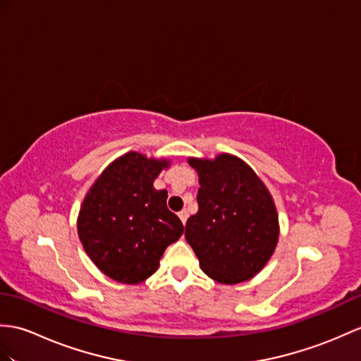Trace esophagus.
Segmentation results:
<instances>
[{"instance_id": "1", "label": "esophagus", "mask_w": 361, "mask_h": 361, "mask_svg": "<svg viewBox=\"0 0 361 361\" xmlns=\"http://www.w3.org/2000/svg\"><path fill=\"white\" fill-rule=\"evenodd\" d=\"M178 216H180L181 223L186 224V221H188V212L186 211H181V212H178Z\"/></svg>"}]
</instances>
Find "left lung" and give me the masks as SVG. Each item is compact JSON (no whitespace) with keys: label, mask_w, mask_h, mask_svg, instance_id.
I'll use <instances>...</instances> for the list:
<instances>
[{"label":"left lung","mask_w":361,"mask_h":361,"mask_svg":"<svg viewBox=\"0 0 361 361\" xmlns=\"http://www.w3.org/2000/svg\"><path fill=\"white\" fill-rule=\"evenodd\" d=\"M198 173V212L186 240L212 280L237 284L263 269L279 243V215L264 183L238 157L189 158Z\"/></svg>","instance_id":"left-lung-1"}]
</instances>
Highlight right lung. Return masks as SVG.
Segmentation results:
<instances>
[{"label": "right lung", "instance_id": "1", "mask_svg": "<svg viewBox=\"0 0 361 361\" xmlns=\"http://www.w3.org/2000/svg\"><path fill=\"white\" fill-rule=\"evenodd\" d=\"M167 160L128 152L99 175L82 201L78 237L99 271L124 284L149 279L184 226L167 209V190L154 188Z\"/></svg>", "mask_w": 361, "mask_h": 361}]
</instances>
